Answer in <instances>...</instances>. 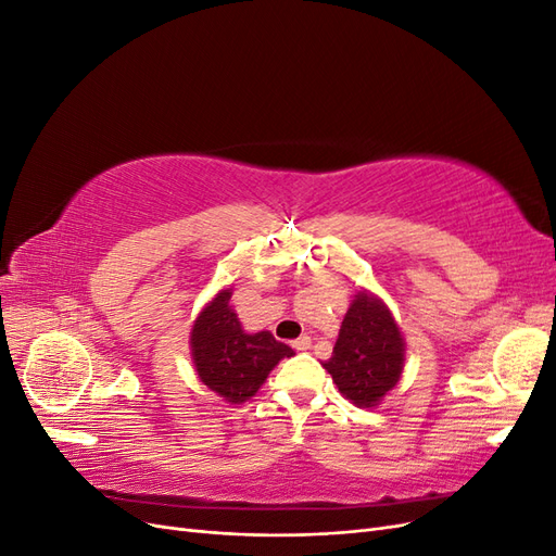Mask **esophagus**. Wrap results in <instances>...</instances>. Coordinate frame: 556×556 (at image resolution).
Returning <instances> with one entry per match:
<instances>
[{"mask_svg": "<svg viewBox=\"0 0 556 556\" xmlns=\"http://www.w3.org/2000/svg\"><path fill=\"white\" fill-rule=\"evenodd\" d=\"M292 348L296 350V352H304V350H308L311 348V336H299L296 341H292Z\"/></svg>", "mask_w": 556, "mask_h": 556, "instance_id": "1", "label": "esophagus"}]
</instances>
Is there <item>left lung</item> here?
I'll list each match as a JSON object with an SVG mask.
<instances>
[{
  "instance_id": "1",
  "label": "left lung",
  "mask_w": 556,
  "mask_h": 556,
  "mask_svg": "<svg viewBox=\"0 0 556 556\" xmlns=\"http://www.w3.org/2000/svg\"><path fill=\"white\" fill-rule=\"evenodd\" d=\"M323 366L348 401L359 408L378 406L403 371L401 331L382 301L357 292L343 317L333 355Z\"/></svg>"
}]
</instances>
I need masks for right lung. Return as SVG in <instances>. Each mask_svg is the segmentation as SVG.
<instances>
[{"label":"right lung","mask_w":556,"mask_h":556,"mask_svg":"<svg viewBox=\"0 0 556 556\" xmlns=\"http://www.w3.org/2000/svg\"><path fill=\"white\" fill-rule=\"evenodd\" d=\"M229 299L231 290H223L199 313L190 343L201 382L231 403H243L255 396L268 371L294 352L268 331L245 333Z\"/></svg>","instance_id":"1"}]
</instances>
